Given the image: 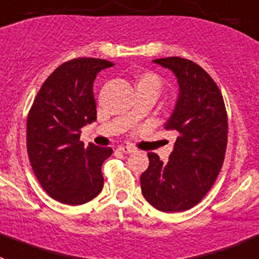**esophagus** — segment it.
<instances>
[{
    "mask_svg": "<svg viewBox=\"0 0 259 259\" xmlns=\"http://www.w3.org/2000/svg\"><path fill=\"white\" fill-rule=\"evenodd\" d=\"M118 151H121L122 153H132L134 152V148L132 146H120L118 147Z\"/></svg>",
    "mask_w": 259,
    "mask_h": 259,
    "instance_id": "esophagus-1",
    "label": "esophagus"
}]
</instances>
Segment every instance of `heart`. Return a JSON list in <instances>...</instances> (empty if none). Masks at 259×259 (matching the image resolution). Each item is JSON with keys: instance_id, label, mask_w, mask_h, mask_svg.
<instances>
[{"instance_id": "1", "label": "heart", "mask_w": 259, "mask_h": 259, "mask_svg": "<svg viewBox=\"0 0 259 259\" xmlns=\"http://www.w3.org/2000/svg\"><path fill=\"white\" fill-rule=\"evenodd\" d=\"M138 86H148V88H152V89L157 90L161 88V80L156 73H144L142 74V77L139 78Z\"/></svg>"}]
</instances>
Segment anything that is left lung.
Instances as JSON below:
<instances>
[{"label":"left lung","mask_w":259,"mask_h":259,"mask_svg":"<svg viewBox=\"0 0 259 259\" xmlns=\"http://www.w3.org/2000/svg\"><path fill=\"white\" fill-rule=\"evenodd\" d=\"M153 62L173 71L178 80V101L165 125L178 137L167 162L148 153L142 193L157 210L185 211L201 201L220 174L227 147V112L220 88L199 64L179 57Z\"/></svg>","instance_id":"obj_1"}]
</instances>
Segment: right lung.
I'll return each instance as SVG.
<instances>
[{"instance_id":"add662e5","label":"right lung","mask_w":259,"mask_h":259,"mask_svg":"<svg viewBox=\"0 0 259 259\" xmlns=\"http://www.w3.org/2000/svg\"><path fill=\"white\" fill-rule=\"evenodd\" d=\"M113 63L77 58L46 78L27 118V151L32 169L49 196L67 205L90 201L103 188L102 165L111 147L80 141L81 127L97 120L93 83Z\"/></svg>"}]
</instances>
